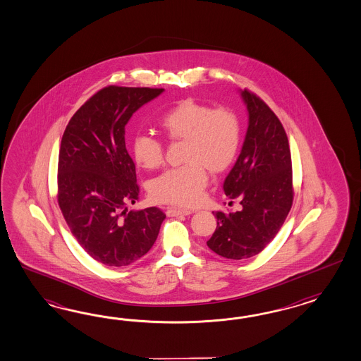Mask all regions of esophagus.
Wrapping results in <instances>:
<instances>
[{"label":"esophagus","instance_id":"esophagus-1","mask_svg":"<svg viewBox=\"0 0 361 361\" xmlns=\"http://www.w3.org/2000/svg\"><path fill=\"white\" fill-rule=\"evenodd\" d=\"M193 213V210L189 209H177V207H168L166 215L168 216H177V215H189Z\"/></svg>","mask_w":361,"mask_h":361}]
</instances>
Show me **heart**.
Returning <instances> with one entry per match:
<instances>
[{
    "label": "heart",
    "instance_id": "heart-1",
    "mask_svg": "<svg viewBox=\"0 0 361 361\" xmlns=\"http://www.w3.org/2000/svg\"><path fill=\"white\" fill-rule=\"evenodd\" d=\"M159 128L169 142H184L185 166L155 178L149 195L160 204L195 205L207 185L206 171L219 175L234 163L242 142L240 119L230 109H213L186 98L166 110L159 119ZM131 151L137 166L148 171L164 161L161 143L146 134L134 137Z\"/></svg>",
    "mask_w": 361,
    "mask_h": 361
}]
</instances>
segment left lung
<instances>
[{
	"label": "left lung",
	"instance_id": "8db88e82",
	"mask_svg": "<svg viewBox=\"0 0 361 361\" xmlns=\"http://www.w3.org/2000/svg\"><path fill=\"white\" fill-rule=\"evenodd\" d=\"M248 128L242 152L224 178V195L240 212L214 213L216 228L207 247L226 259L262 252L280 231L293 205L292 156L280 119L263 99L244 89Z\"/></svg>",
	"mask_w": 361,
	"mask_h": 361
}]
</instances>
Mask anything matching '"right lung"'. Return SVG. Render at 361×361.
Returning <instances> with one entry per match:
<instances>
[{
	"label": "right lung",
	"mask_w": 361,
	"mask_h": 361,
	"mask_svg": "<svg viewBox=\"0 0 361 361\" xmlns=\"http://www.w3.org/2000/svg\"><path fill=\"white\" fill-rule=\"evenodd\" d=\"M161 88L109 85L71 118L59 151L58 204L84 251L107 267H125L151 250L166 214L157 207L128 212L139 198L125 126Z\"/></svg>",
	"instance_id": "right-lung-1"
}]
</instances>
